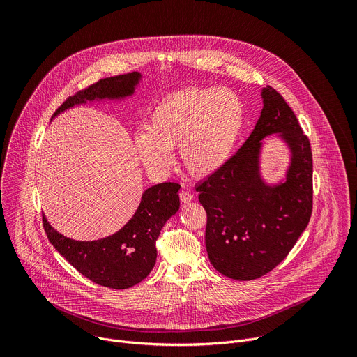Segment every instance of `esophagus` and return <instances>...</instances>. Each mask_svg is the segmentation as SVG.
Returning a JSON list of instances; mask_svg holds the SVG:
<instances>
[{
	"label": "esophagus",
	"mask_w": 357,
	"mask_h": 357,
	"mask_svg": "<svg viewBox=\"0 0 357 357\" xmlns=\"http://www.w3.org/2000/svg\"><path fill=\"white\" fill-rule=\"evenodd\" d=\"M179 199H181V202H183V203H188V202L193 200V195H192L189 190H185V189H182V190L179 192Z\"/></svg>",
	"instance_id": "1"
}]
</instances>
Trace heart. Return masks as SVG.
I'll return each instance as SVG.
<instances>
[{"label":"heart","mask_w":357,"mask_h":357,"mask_svg":"<svg viewBox=\"0 0 357 357\" xmlns=\"http://www.w3.org/2000/svg\"><path fill=\"white\" fill-rule=\"evenodd\" d=\"M245 120L240 96L227 87H186L162 97L152 109L146 130L134 137L142 164L164 171L178 146L181 165L192 176H209L230 158Z\"/></svg>","instance_id":"obj_1"}]
</instances>
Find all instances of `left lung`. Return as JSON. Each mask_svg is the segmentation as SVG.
I'll use <instances>...</instances> for the list:
<instances>
[{
	"mask_svg": "<svg viewBox=\"0 0 357 357\" xmlns=\"http://www.w3.org/2000/svg\"><path fill=\"white\" fill-rule=\"evenodd\" d=\"M263 110L250 137L226 164L196 186L208 215L206 250L223 275L256 280L275 268L307 229L312 213V152L294 112L273 87L261 90ZM278 133L291 152L286 181L264 182L261 139Z\"/></svg>",
	"mask_w": 357,
	"mask_h": 357,
	"instance_id": "obj_1",
	"label": "left lung"
}]
</instances>
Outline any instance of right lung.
<instances>
[{
	"mask_svg": "<svg viewBox=\"0 0 357 357\" xmlns=\"http://www.w3.org/2000/svg\"><path fill=\"white\" fill-rule=\"evenodd\" d=\"M141 73L100 80L66 98L55 112H62L94 100H117L134 94ZM179 183L164 182L148 188L134 216L117 233L94 240L77 241L65 237L43 216V229L52 245L86 278L107 288L126 289L141 282L155 266V241L167 220L179 209Z\"/></svg>",
	"mask_w": 357,
	"mask_h": 357,
	"instance_id": "right-lung-1",
	"label": "right lung"
}]
</instances>
